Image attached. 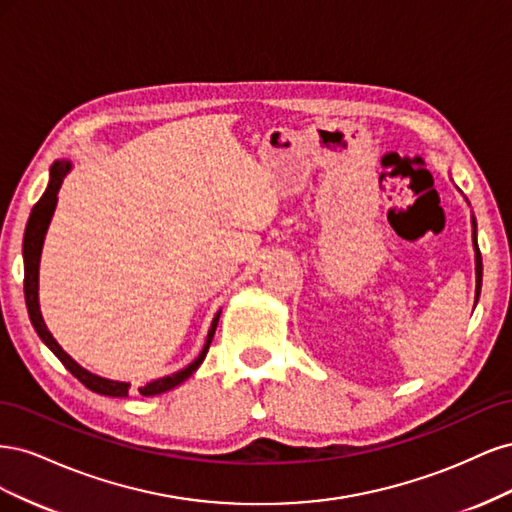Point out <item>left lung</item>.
<instances>
[{"mask_svg":"<svg viewBox=\"0 0 512 512\" xmlns=\"http://www.w3.org/2000/svg\"><path fill=\"white\" fill-rule=\"evenodd\" d=\"M472 226H474V232H472V241H474V258H476V299L480 294V284H483V258H480V250H478V243H476V220L472 218Z\"/></svg>","mask_w":512,"mask_h":512,"instance_id":"left-lung-1","label":"left lung"}]
</instances>
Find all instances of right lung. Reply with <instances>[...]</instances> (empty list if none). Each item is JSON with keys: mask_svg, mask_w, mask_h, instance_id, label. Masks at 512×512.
Masks as SVG:
<instances>
[{"mask_svg": "<svg viewBox=\"0 0 512 512\" xmlns=\"http://www.w3.org/2000/svg\"><path fill=\"white\" fill-rule=\"evenodd\" d=\"M72 164L68 160H57L53 166H51V179H49V185H46V192L42 194V198L38 200V203L34 205L32 209V215H29L27 220V226H25V237H23V262H25V303H27V312H29V320H32L36 333L40 335L42 342L51 348V352L57 356V359L64 363V367L70 371V374L74 378H79L89 391L94 393H100V395H108V397H128V391H130V382H117V380H108V378H102V376H96L91 374V371H87L85 367H81L79 363H76L70 354L64 352V348H61L55 337L51 335V331L46 329V324L42 320V314H40V303H38V269H40V254H42V243H44V237H46V230H49V224H51V218H53V211H55V205H57V192L61 188V183H64V177L70 173ZM220 314H215L213 322H211V329H209V335H207V342L203 346V350H200L198 359L192 361L188 367H183L181 371H175V374L170 376H164V378H158V380H151L147 382L145 386H141L138 389V393L145 395V397H151V395H160V393H166L170 389H175L177 384H181L183 380H188L194 371L198 369V365L205 361V356L209 352V346H211V339L215 335V329H218V320H220Z\"/></svg>", "mask_w": 512, "mask_h": 512, "instance_id": "obj_1", "label": "right lung"}]
</instances>
